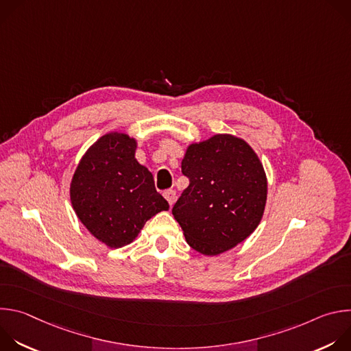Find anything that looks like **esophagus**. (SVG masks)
Segmentation results:
<instances>
[{
  "label": "esophagus",
  "instance_id": "1",
  "mask_svg": "<svg viewBox=\"0 0 351 351\" xmlns=\"http://www.w3.org/2000/svg\"><path fill=\"white\" fill-rule=\"evenodd\" d=\"M164 197L167 198V202H168L169 206L172 207L173 203H175V199H176V191H175V190H167V191L164 193Z\"/></svg>",
  "mask_w": 351,
  "mask_h": 351
}]
</instances>
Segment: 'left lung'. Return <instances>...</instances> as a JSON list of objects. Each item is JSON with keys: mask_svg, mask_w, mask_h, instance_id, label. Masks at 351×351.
Wrapping results in <instances>:
<instances>
[{"mask_svg": "<svg viewBox=\"0 0 351 351\" xmlns=\"http://www.w3.org/2000/svg\"><path fill=\"white\" fill-rule=\"evenodd\" d=\"M182 173L190 183L172 214L195 252L218 256L256 230L268 183L258 156L243 138L215 134L190 144Z\"/></svg>", "mask_w": 351, "mask_h": 351, "instance_id": "8db88e82", "label": "left lung"}]
</instances>
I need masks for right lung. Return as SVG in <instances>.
<instances>
[{
	"instance_id": "add662e5",
	"label": "right lung",
	"mask_w": 351,
	"mask_h": 351,
	"mask_svg": "<svg viewBox=\"0 0 351 351\" xmlns=\"http://www.w3.org/2000/svg\"><path fill=\"white\" fill-rule=\"evenodd\" d=\"M136 147L126 133L104 134L82 157L71 182L77 218L110 248L132 243L149 218L169 210L153 173L134 158Z\"/></svg>"
}]
</instances>
